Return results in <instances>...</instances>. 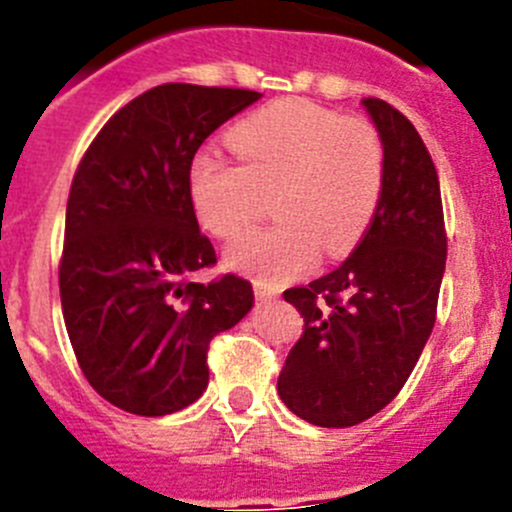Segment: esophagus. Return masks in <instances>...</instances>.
I'll return each mask as SVG.
<instances>
[{"label":"esophagus","mask_w":512,"mask_h":512,"mask_svg":"<svg viewBox=\"0 0 512 512\" xmlns=\"http://www.w3.org/2000/svg\"><path fill=\"white\" fill-rule=\"evenodd\" d=\"M279 295V289L274 287H266V284L256 282V300L259 302H266V300H274V297Z\"/></svg>","instance_id":"34e87169"}]
</instances>
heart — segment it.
Returning <instances> with one entry per match:
<instances>
[{"label":"heart","instance_id":"heart-1","mask_svg":"<svg viewBox=\"0 0 512 512\" xmlns=\"http://www.w3.org/2000/svg\"><path fill=\"white\" fill-rule=\"evenodd\" d=\"M241 166L200 153L189 171V194L202 228L235 238L274 194L279 223L243 235L225 253L230 269L261 284H284L338 259L361 241L384 189V143L366 117L310 99H277L228 130Z\"/></svg>","mask_w":512,"mask_h":512}]
</instances>
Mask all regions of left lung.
<instances>
[{
    "instance_id": "8db88e82",
    "label": "left lung",
    "mask_w": 512,
    "mask_h": 512,
    "mask_svg": "<svg viewBox=\"0 0 512 512\" xmlns=\"http://www.w3.org/2000/svg\"><path fill=\"white\" fill-rule=\"evenodd\" d=\"M384 143V189L354 253L284 300L305 318L277 390L297 418L348 428L377 415L408 382L436 323L446 269L438 174L413 122L361 99Z\"/></svg>"
}]
</instances>
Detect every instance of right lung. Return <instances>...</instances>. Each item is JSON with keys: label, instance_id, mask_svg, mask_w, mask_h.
I'll return each mask as SVG.
<instances>
[{"label": "right lung", "instance_id": "right-lung-1", "mask_svg": "<svg viewBox=\"0 0 512 512\" xmlns=\"http://www.w3.org/2000/svg\"><path fill=\"white\" fill-rule=\"evenodd\" d=\"M259 92L161 84L104 122L66 205L61 307L81 372L115 408L158 418L207 390L210 341L253 307L251 282L215 264L189 194L197 148Z\"/></svg>", "mask_w": 512, "mask_h": 512}]
</instances>
